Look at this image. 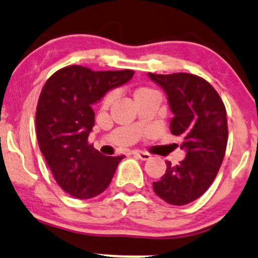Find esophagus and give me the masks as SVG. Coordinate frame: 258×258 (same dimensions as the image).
I'll return each mask as SVG.
<instances>
[{
	"mask_svg": "<svg viewBox=\"0 0 258 258\" xmlns=\"http://www.w3.org/2000/svg\"><path fill=\"white\" fill-rule=\"evenodd\" d=\"M134 155L137 158L142 160H149L150 159V154L149 153H144V152H134Z\"/></svg>",
	"mask_w": 258,
	"mask_h": 258,
	"instance_id": "1",
	"label": "esophagus"
}]
</instances>
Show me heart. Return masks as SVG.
Wrapping results in <instances>:
<instances>
[{
    "instance_id": "heart-1",
    "label": "heart",
    "mask_w": 258,
    "mask_h": 258,
    "mask_svg": "<svg viewBox=\"0 0 258 258\" xmlns=\"http://www.w3.org/2000/svg\"><path fill=\"white\" fill-rule=\"evenodd\" d=\"M148 91H150V89H148V88H139V89H137V90L134 91V99L138 98V96L143 95V94L148 93ZM113 100H114V95H113V94H108V95L104 96L103 101H101V106H103L104 109L109 108V106H110V104L113 103Z\"/></svg>"
}]
</instances>
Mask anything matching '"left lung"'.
Returning a JSON list of instances; mask_svg holds the SVG:
<instances>
[{
    "mask_svg": "<svg viewBox=\"0 0 258 258\" xmlns=\"http://www.w3.org/2000/svg\"><path fill=\"white\" fill-rule=\"evenodd\" d=\"M168 96L172 134L183 138L185 159L167 170L153 189L169 205L184 206L200 198L215 180L228 140L227 113L222 99L205 79L187 73L148 74Z\"/></svg>",
    "mask_w": 258,
    "mask_h": 258,
    "instance_id": "1",
    "label": "left lung"
}]
</instances>
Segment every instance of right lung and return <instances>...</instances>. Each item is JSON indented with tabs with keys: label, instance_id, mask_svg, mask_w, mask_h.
Segmentation results:
<instances>
[{
	"label": "right lung",
	"instance_id": "1",
	"mask_svg": "<svg viewBox=\"0 0 258 258\" xmlns=\"http://www.w3.org/2000/svg\"><path fill=\"white\" fill-rule=\"evenodd\" d=\"M133 75V70L93 71L71 65L43 85L36 108L37 142L57 184L73 197L88 200L103 193L124 158L103 155L88 138L95 119L93 104Z\"/></svg>",
	"mask_w": 258,
	"mask_h": 258
}]
</instances>
